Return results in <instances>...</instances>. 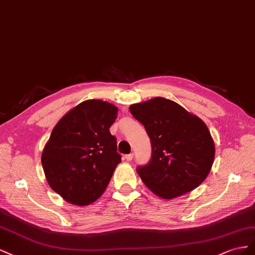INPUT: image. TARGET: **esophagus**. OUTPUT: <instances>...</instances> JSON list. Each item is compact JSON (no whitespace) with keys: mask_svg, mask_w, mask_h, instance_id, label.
Returning <instances> with one entry per match:
<instances>
[{"mask_svg":"<svg viewBox=\"0 0 255 255\" xmlns=\"http://www.w3.org/2000/svg\"><path fill=\"white\" fill-rule=\"evenodd\" d=\"M132 158H133V154H128L125 156V159L127 160V161H131Z\"/></svg>","mask_w":255,"mask_h":255,"instance_id":"obj_1","label":"esophagus"}]
</instances>
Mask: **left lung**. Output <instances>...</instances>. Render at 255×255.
<instances>
[{
	"label": "left lung",
	"mask_w": 255,
	"mask_h": 255,
	"mask_svg": "<svg viewBox=\"0 0 255 255\" xmlns=\"http://www.w3.org/2000/svg\"><path fill=\"white\" fill-rule=\"evenodd\" d=\"M150 139L151 156L136 172L143 183L162 199L192 191L207 177L215 144L198 116L172 100L152 98L129 107Z\"/></svg>",
	"instance_id": "1"
}]
</instances>
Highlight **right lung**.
Instances as JSON below:
<instances>
[{
  "label": "right lung",
  "mask_w": 255,
  "mask_h": 255,
  "mask_svg": "<svg viewBox=\"0 0 255 255\" xmlns=\"http://www.w3.org/2000/svg\"><path fill=\"white\" fill-rule=\"evenodd\" d=\"M118 108L83 101L64 115L43 148L41 163L51 189L75 205H89L104 193L121 161L110 127Z\"/></svg>",
  "instance_id": "1"
}]
</instances>
